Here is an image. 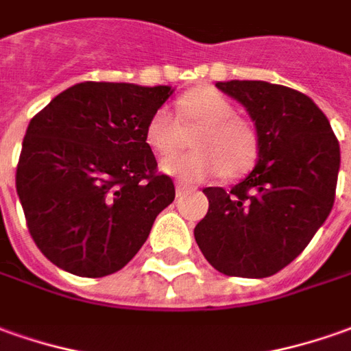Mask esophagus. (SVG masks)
<instances>
[{
    "mask_svg": "<svg viewBox=\"0 0 351 351\" xmlns=\"http://www.w3.org/2000/svg\"><path fill=\"white\" fill-rule=\"evenodd\" d=\"M186 192H188V188H186L184 184H180V182H178V184H176V197H180V195H184Z\"/></svg>",
    "mask_w": 351,
    "mask_h": 351,
    "instance_id": "34e87169",
    "label": "esophagus"
}]
</instances>
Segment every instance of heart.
<instances>
[{"mask_svg": "<svg viewBox=\"0 0 351 351\" xmlns=\"http://www.w3.org/2000/svg\"><path fill=\"white\" fill-rule=\"evenodd\" d=\"M176 109L181 121L167 107L156 109L145 125V142L159 154L169 156L182 144V125L199 126L192 136L190 154L165 157L161 171L182 182H202L223 173L234 178L256 165L259 138L254 126L236 117L234 106L215 88L202 86L178 97Z\"/></svg>", "mask_w": 351, "mask_h": 351, "instance_id": "1", "label": "heart"}]
</instances>
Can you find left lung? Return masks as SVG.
I'll list each match as a JSON object with an SVG mask.
<instances>
[{"label": "left lung", "mask_w": 351, "mask_h": 351, "mask_svg": "<svg viewBox=\"0 0 351 351\" xmlns=\"http://www.w3.org/2000/svg\"><path fill=\"white\" fill-rule=\"evenodd\" d=\"M215 86L256 123L259 156L230 190H204L209 209L195 225V242L219 273L265 278L292 263L326 221L340 145L325 113L298 90L263 80Z\"/></svg>", "instance_id": "8db88e82"}]
</instances>
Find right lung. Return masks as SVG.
I'll return each mask as SVG.
<instances>
[{
	"label": "right lung",
	"instance_id": "obj_1",
	"mask_svg": "<svg viewBox=\"0 0 351 351\" xmlns=\"http://www.w3.org/2000/svg\"><path fill=\"white\" fill-rule=\"evenodd\" d=\"M171 86L80 82L30 121L16 194L30 236L53 265L99 278L121 271L175 199L145 142Z\"/></svg>",
	"mask_w": 351,
	"mask_h": 351
}]
</instances>
